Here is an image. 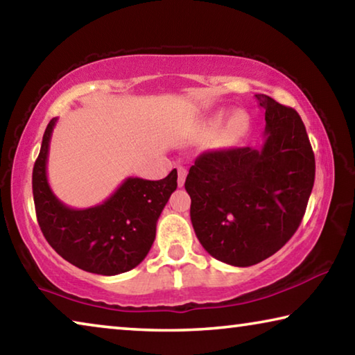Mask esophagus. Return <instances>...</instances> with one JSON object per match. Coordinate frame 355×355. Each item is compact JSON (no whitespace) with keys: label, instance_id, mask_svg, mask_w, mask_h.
<instances>
[{"label":"esophagus","instance_id":"34e87169","mask_svg":"<svg viewBox=\"0 0 355 355\" xmlns=\"http://www.w3.org/2000/svg\"><path fill=\"white\" fill-rule=\"evenodd\" d=\"M186 175H188V171L184 169V167H178V188H182V186L184 184V180H186Z\"/></svg>","mask_w":355,"mask_h":355}]
</instances>
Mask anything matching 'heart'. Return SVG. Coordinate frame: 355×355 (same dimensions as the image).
Here are the masks:
<instances>
[{
  "label": "heart",
  "mask_w": 355,
  "mask_h": 355,
  "mask_svg": "<svg viewBox=\"0 0 355 355\" xmlns=\"http://www.w3.org/2000/svg\"><path fill=\"white\" fill-rule=\"evenodd\" d=\"M228 117V112L227 111H218L209 120V125H211L213 128H218L220 127L222 123H224V120ZM245 130V122L241 116H233V119L230 120V123H228V135L232 137H239Z\"/></svg>",
  "instance_id": "b5f03b06"
}]
</instances>
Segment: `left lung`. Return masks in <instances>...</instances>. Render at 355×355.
<instances>
[{
  "instance_id": "8db88e82",
  "label": "left lung",
  "mask_w": 355,
  "mask_h": 355,
  "mask_svg": "<svg viewBox=\"0 0 355 355\" xmlns=\"http://www.w3.org/2000/svg\"><path fill=\"white\" fill-rule=\"evenodd\" d=\"M261 147L207 152L186 177L191 222L209 255L248 268L284 248L297 230L315 183V155L302 119L268 95Z\"/></svg>"
}]
</instances>
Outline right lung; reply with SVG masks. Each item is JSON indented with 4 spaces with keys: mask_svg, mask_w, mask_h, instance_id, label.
<instances>
[{
    "mask_svg": "<svg viewBox=\"0 0 355 355\" xmlns=\"http://www.w3.org/2000/svg\"><path fill=\"white\" fill-rule=\"evenodd\" d=\"M58 119H51L33 169L35 214L48 244L64 260L100 275L136 268L155 241L156 222L177 189V171L163 180L128 177L107 199L91 208H70L51 191L48 150Z\"/></svg>",
    "mask_w": 355,
    "mask_h": 355,
    "instance_id": "1",
    "label": "right lung"
}]
</instances>
